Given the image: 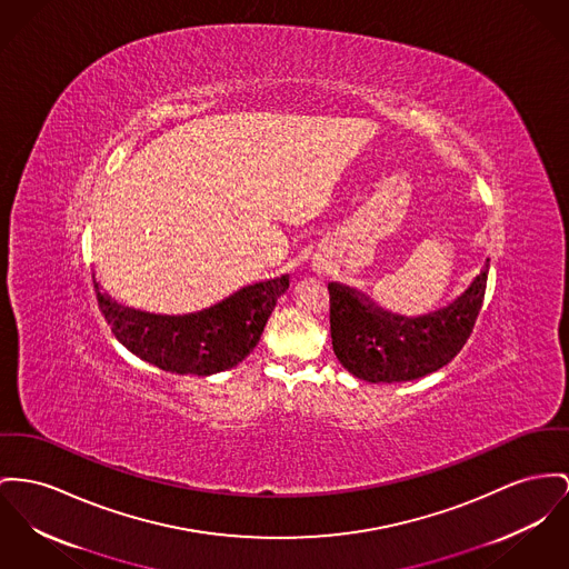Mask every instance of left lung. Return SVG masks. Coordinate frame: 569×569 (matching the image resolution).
I'll return each instance as SVG.
<instances>
[{"mask_svg":"<svg viewBox=\"0 0 569 569\" xmlns=\"http://www.w3.org/2000/svg\"><path fill=\"white\" fill-rule=\"evenodd\" d=\"M488 269L490 259L455 302L422 317L390 315L358 291L330 282V335L339 362L371 383L412 381L447 367L475 328Z\"/></svg>","mask_w":569,"mask_h":569,"instance_id":"obj_1","label":"left lung"}]
</instances>
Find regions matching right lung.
Listing matches in <instances>:
<instances>
[{"instance_id":"1","label":"right lung","mask_w":569,"mask_h":569,"mask_svg":"<svg viewBox=\"0 0 569 569\" xmlns=\"http://www.w3.org/2000/svg\"><path fill=\"white\" fill-rule=\"evenodd\" d=\"M97 300L116 339L133 356L177 376H216L237 367L261 341L289 276L239 289L227 300L186 317H161L122 308L101 293Z\"/></svg>"}]
</instances>
